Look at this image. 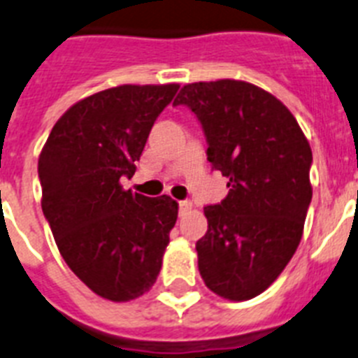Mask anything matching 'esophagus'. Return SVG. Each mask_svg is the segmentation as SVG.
Wrapping results in <instances>:
<instances>
[{"mask_svg": "<svg viewBox=\"0 0 358 358\" xmlns=\"http://www.w3.org/2000/svg\"><path fill=\"white\" fill-rule=\"evenodd\" d=\"M192 208L190 201H179V213H185Z\"/></svg>", "mask_w": 358, "mask_h": 358, "instance_id": "34e87169", "label": "esophagus"}]
</instances>
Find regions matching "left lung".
Returning <instances> with one entry per match:
<instances>
[{
  "label": "left lung",
  "instance_id": "1",
  "mask_svg": "<svg viewBox=\"0 0 358 358\" xmlns=\"http://www.w3.org/2000/svg\"><path fill=\"white\" fill-rule=\"evenodd\" d=\"M173 105L199 119L212 170L230 188L204 206L208 231L195 244L201 277L230 301L257 297L301 243L311 203L310 143L292 112L252 83L186 85Z\"/></svg>",
  "mask_w": 358,
  "mask_h": 358
}]
</instances>
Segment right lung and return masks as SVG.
Wrapping results in <instances>:
<instances>
[{
    "label": "right lung",
    "mask_w": 358,
    "mask_h": 358,
    "mask_svg": "<svg viewBox=\"0 0 358 358\" xmlns=\"http://www.w3.org/2000/svg\"><path fill=\"white\" fill-rule=\"evenodd\" d=\"M179 85H123L70 106L39 155L43 215L69 268L99 297L127 302L152 288L177 203L124 192L150 130Z\"/></svg>",
    "instance_id": "right-lung-1"
}]
</instances>
